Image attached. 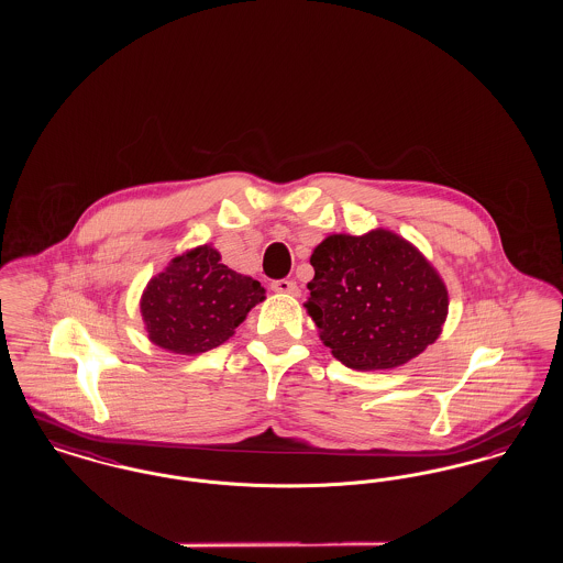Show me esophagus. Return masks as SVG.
Masks as SVG:
<instances>
[{"instance_id":"esophagus-1","label":"esophagus","mask_w":563,"mask_h":563,"mask_svg":"<svg viewBox=\"0 0 563 563\" xmlns=\"http://www.w3.org/2000/svg\"><path fill=\"white\" fill-rule=\"evenodd\" d=\"M269 289H272V291H276V294H299L297 285H295L294 280H289V278H278V280H272V283H269Z\"/></svg>"}]
</instances>
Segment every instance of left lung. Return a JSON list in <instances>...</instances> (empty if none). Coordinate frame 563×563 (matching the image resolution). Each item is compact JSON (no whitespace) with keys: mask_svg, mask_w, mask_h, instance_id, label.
Returning a JSON list of instances; mask_svg holds the SVG:
<instances>
[{"mask_svg":"<svg viewBox=\"0 0 563 563\" xmlns=\"http://www.w3.org/2000/svg\"><path fill=\"white\" fill-rule=\"evenodd\" d=\"M310 264L306 308L324 346L350 369L399 367L439 338L448 289L397 234H333L314 249Z\"/></svg>","mask_w":563,"mask_h":563,"instance_id":"obj_1","label":"left lung"}]
</instances>
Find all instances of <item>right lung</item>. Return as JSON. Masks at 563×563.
I'll use <instances>...</instances> for the list:
<instances>
[{
	"label": "right lung",
	"mask_w": 563,
	"mask_h": 563,
	"mask_svg": "<svg viewBox=\"0 0 563 563\" xmlns=\"http://www.w3.org/2000/svg\"><path fill=\"white\" fill-rule=\"evenodd\" d=\"M260 280L221 264L211 246L175 257L141 297L150 340L177 354H200L232 338L249 310L264 299Z\"/></svg>",
	"instance_id": "1"
}]
</instances>
